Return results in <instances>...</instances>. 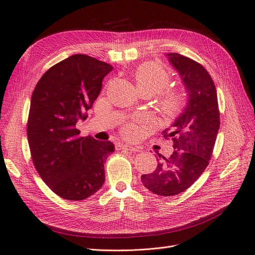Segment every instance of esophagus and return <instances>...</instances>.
Listing matches in <instances>:
<instances>
[{"mask_svg": "<svg viewBox=\"0 0 255 255\" xmlns=\"http://www.w3.org/2000/svg\"><path fill=\"white\" fill-rule=\"evenodd\" d=\"M117 149L118 150H128V151H130V152H140V149L137 148V146H132V145L123 144V143H119L117 145Z\"/></svg>", "mask_w": 255, "mask_h": 255, "instance_id": "1", "label": "esophagus"}]
</instances>
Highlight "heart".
Here are the masks:
<instances>
[{"mask_svg":"<svg viewBox=\"0 0 255 255\" xmlns=\"http://www.w3.org/2000/svg\"><path fill=\"white\" fill-rule=\"evenodd\" d=\"M134 80L138 91L149 92L152 96L166 88L170 83V75L165 69L154 63H146L136 69ZM186 103V95L181 89H168L158 98V109L165 117H174ZM138 132L135 123H127L122 133L126 137H134Z\"/></svg>","mask_w":255,"mask_h":255,"instance_id":"b5f03b06","label":"heart"}]
</instances>
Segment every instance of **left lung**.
<instances>
[{
    "label": "left lung",
    "instance_id": "left-lung-1",
    "mask_svg": "<svg viewBox=\"0 0 255 255\" xmlns=\"http://www.w3.org/2000/svg\"><path fill=\"white\" fill-rule=\"evenodd\" d=\"M187 92V103L163 134L171 138L173 152L153 173L142 174L145 188L158 196L185 191L203 173L212 157L220 126L217 92L211 75L197 61L177 53L167 54Z\"/></svg>",
    "mask_w": 255,
    "mask_h": 255
}]
</instances>
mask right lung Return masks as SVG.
Segmentation results:
<instances>
[{"label": "right lung", "mask_w": 255, "mask_h": 255, "mask_svg": "<svg viewBox=\"0 0 255 255\" xmlns=\"http://www.w3.org/2000/svg\"><path fill=\"white\" fill-rule=\"evenodd\" d=\"M113 67L74 54L51 67L30 99L27 139L36 170L52 191L66 200H85L102 187L104 163L115 151L111 141L81 137L86 119Z\"/></svg>", "instance_id": "obj_1"}]
</instances>
